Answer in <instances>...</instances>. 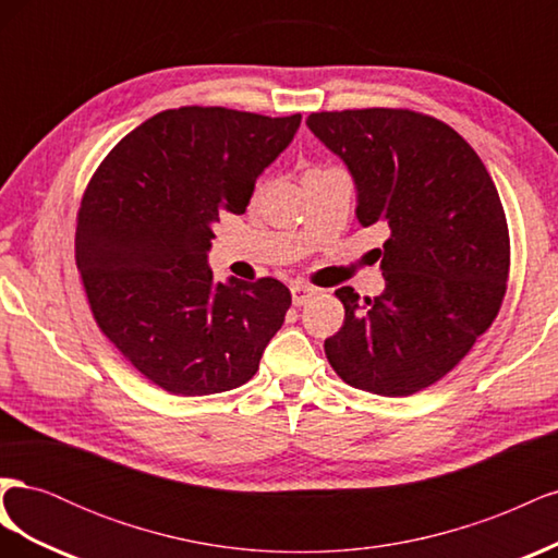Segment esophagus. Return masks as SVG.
Wrapping results in <instances>:
<instances>
[{"mask_svg":"<svg viewBox=\"0 0 558 558\" xmlns=\"http://www.w3.org/2000/svg\"><path fill=\"white\" fill-rule=\"evenodd\" d=\"M316 293H318V291L314 289V286H307V283H293V286H291V295H293V305H295V307L307 305V302H310Z\"/></svg>","mask_w":558,"mask_h":558,"instance_id":"1","label":"esophagus"}]
</instances>
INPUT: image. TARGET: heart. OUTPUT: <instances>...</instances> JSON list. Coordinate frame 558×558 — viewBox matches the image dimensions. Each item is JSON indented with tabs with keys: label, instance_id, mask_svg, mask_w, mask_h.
<instances>
[{
	"label": "heart",
	"instance_id": "heart-1",
	"mask_svg": "<svg viewBox=\"0 0 558 558\" xmlns=\"http://www.w3.org/2000/svg\"><path fill=\"white\" fill-rule=\"evenodd\" d=\"M312 172H324V170H310V172H307V174H312Z\"/></svg>",
	"mask_w": 558,
	"mask_h": 558
}]
</instances>
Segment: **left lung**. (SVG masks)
<instances>
[{
  "instance_id": "obj_1",
  "label": "left lung",
  "mask_w": 558,
  "mask_h": 558,
  "mask_svg": "<svg viewBox=\"0 0 558 558\" xmlns=\"http://www.w3.org/2000/svg\"><path fill=\"white\" fill-rule=\"evenodd\" d=\"M307 125L351 172L361 226L391 230L377 248L384 293L335 291L344 326L326 356L353 388L412 396L459 365L500 310L510 234L498 191L472 146L433 116L320 111Z\"/></svg>"
}]
</instances>
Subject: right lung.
Masks as SVG:
<instances>
[{"instance_id": "right-lung-1", "label": "right lung", "mask_w": 558, "mask_h": 558, "mask_svg": "<svg viewBox=\"0 0 558 558\" xmlns=\"http://www.w3.org/2000/svg\"><path fill=\"white\" fill-rule=\"evenodd\" d=\"M302 116L167 109L113 146L81 199L76 267L93 316L140 373L174 396L256 375L291 307L272 277L214 281V223L244 214Z\"/></svg>"}]
</instances>
